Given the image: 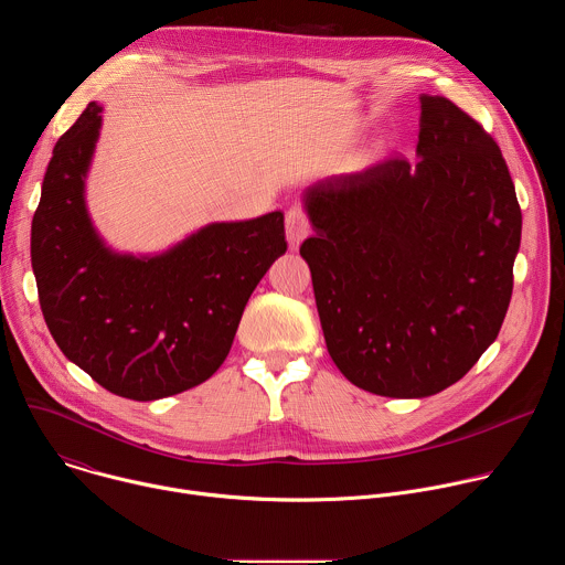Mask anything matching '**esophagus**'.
<instances>
[{"label":"esophagus","instance_id":"obj_1","mask_svg":"<svg viewBox=\"0 0 565 565\" xmlns=\"http://www.w3.org/2000/svg\"><path fill=\"white\" fill-rule=\"evenodd\" d=\"M310 234V218L301 207H290L286 212V238H288V246L295 250L299 248L301 241Z\"/></svg>","mask_w":565,"mask_h":565}]
</instances>
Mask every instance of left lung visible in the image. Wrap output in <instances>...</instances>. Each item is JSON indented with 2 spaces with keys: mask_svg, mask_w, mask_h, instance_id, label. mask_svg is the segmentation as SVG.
Returning <instances> with one entry per match:
<instances>
[{
  "mask_svg": "<svg viewBox=\"0 0 565 565\" xmlns=\"http://www.w3.org/2000/svg\"><path fill=\"white\" fill-rule=\"evenodd\" d=\"M418 163L391 156L312 185V277L327 349L355 386L427 397L458 382L505 319L521 207L497 140L420 96Z\"/></svg>",
  "mask_w": 565,
  "mask_h": 565,
  "instance_id": "1",
  "label": "left lung"
}]
</instances>
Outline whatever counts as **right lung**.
<instances>
[{"mask_svg":"<svg viewBox=\"0 0 565 565\" xmlns=\"http://www.w3.org/2000/svg\"><path fill=\"white\" fill-rule=\"evenodd\" d=\"M103 107L62 134L31 225V262L60 351L107 391L147 402L188 391L223 364L241 315L286 253L284 214L212 223L156 257L111 253L85 205Z\"/></svg>","mask_w":565,"mask_h":565,"instance_id":"obj_1","label":"right lung"}]
</instances>
